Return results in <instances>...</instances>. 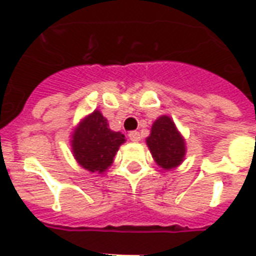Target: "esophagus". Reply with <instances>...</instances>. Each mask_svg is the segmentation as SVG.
Instances as JSON below:
<instances>
[{
	"label": "esophagus",
	"instance_id": "34e87169",
	"mask_svg": "<svg viewBox=\"0 0 256 256\" xmlns=\"http://www.w3.org/2000/svg\"><path fill=\"white\" fill-rule=\"evenodd\" d=\"M128 138L132 140V141H134V142H137V141H140L141 137H140L138 132H130V133H128Z\"/></svg>",
	"mask_w": 256,
	"mask_h": 256
}]
</instances>
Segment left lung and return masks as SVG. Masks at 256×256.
Returning a JSON list of instances; mask_svg holds the SVG:
<instances>
[{
  "mask_svg": "<svg viewBox=\"0 0 256 256\" xmlns=\"http://www.w3.org/2000/svg\"><path fill=\"white\" fill-rule=\"evenodd\" d=\"M146 144L156 163L163 168H174L184 160L185 142L168 116H160L150 128Z\"/></svg>",
  "mask_w": 256,
  "mask_h": 256,
  "instance_id": "8db88e82",
  "label": "left lung"
}]
</instances>
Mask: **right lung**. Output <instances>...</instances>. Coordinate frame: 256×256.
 Returning a JSON list of instances; mask_svg holds the SVG:
<instances>
[{
  "mask_svg": "<svg viewBox=\"0 0 256 256\" xmlns=\"http://www.w3.org/2000/svg\"><path fill=\"white\" fill-rule=\"evenodd\" d=\"M72 152L80 166L92 172H106L114 162L124 136L112 132L98 111L84 118L72 136Z\"/></svg>",
  "mask_w": 256,
  "mask_h": 256,
  "instance_id": "right-lung-1",
  "label": "right lung"
}]
</instances>
